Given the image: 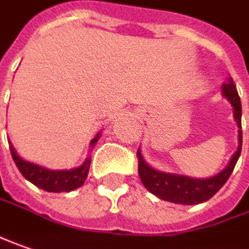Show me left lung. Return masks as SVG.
Segmentation results:
<instances>
[{
	"mask_svg": "<svg viewBox=\"0 0 249 249\" xmlns=\"http://www.w3.org/2000/svg\"><path fill=\"white\" fill-rule=\"evenodd\" d=\"M222 96L231 104L232 115L238 126V146L237 150L230 159L229 164L219 171L217 174L208 178H195L184 174L167 173L152 167L146 163L141 147L138 149V173L145 188L156 195L157 198L178 205H198L209 200L226 184V181L231 176L232 170L237 164V160L241 155L243 145V131H241V100L235 85L231 78H227V82L223 83Z\"/></svg>",
	"mask_w": 249,
	"mask_h": 249,
	"instance_id": "obj_1",
	"label": "left lung"
}]
</instances>
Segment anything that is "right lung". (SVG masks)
Returning <instances> with one entry per match:
<instances>
[{
    "label": "right lung",
    "mask_w": 249,
    "mask_h": 249,
    "mask_svg": "<svg viewBox=\"0 0 249 249\" xmlns=\"http://www.w3.org/2000/svg\"><path fill=\"white\" fill-rule=\"evenodd\" d=\"M100 136H102V132L96 134V136L90 141L89 150H92L94 147L97 141L100 139ZM8 142H9V150H11L12 159L17 167L19 168V171L27 181H30L33 185H36L38 188L44 189L47 192H70L82 187L88 178L89 167H90V156L86 157L85 161L78 167L71 168V170H50V168L38 166L22 159L18 155V152L9 139Z\"/></svg>",
    "instance_id": "obj_1"
}]
</instances>
